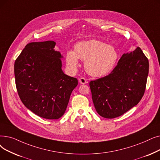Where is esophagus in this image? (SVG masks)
Returning <instances> with one entry per match:
<instances>
[{
	"label": "esophagus",
	"mask_w": 160,
	"mask_h": 160,
	"mask_svg": "<svg viewBox=\"0 0 160 160\" xmlns=\"http://www.w3.org/2000/svg\"><path fill=\"white\" fill-rule=\"evenodd\" d=\"M79 82H80V83L81 84H86V83L88 82L86 79L85 78H83V77L80 78L79 79Z\"/></svg>",
	"instance_id": "1"
}]
</instances>
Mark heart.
Masks as SVG:
<instances>
[{
    "label": "heart",
    "instance_id": "b5f03b06",
    "mask_svg": "<svg viewBox=\"0 0 160 160\" xmlns=\"http://www.w3.org/2000/svg\"><path fill=\"white\" fill-rule=\"evenodd\" d=\"M118 58L116 48L104 42L92 39L82 41L74 46V52L66 54V63L71 70L78 66V59L84 61L86 72L93 76L99 77L109 73Z\"/></svg>",
    "mask_w": 160,
    "mask_h": 160
}]
</instances>
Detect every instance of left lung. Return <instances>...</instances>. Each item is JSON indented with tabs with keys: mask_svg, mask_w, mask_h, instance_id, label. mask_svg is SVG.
<instances>
[{
	"mask_svg": "<svg viewBox=\"0 0 160 160\" xmlns=\"http://www.w3.org/2000/svg\"><path fill=\"white\" fill-rule=\"evenodd\" d=\"M149 70L148 58L139 47L123 53L108 75L89 82L95 110L105 118L126 113L141 100Z\"/></svg>",
	"mask_w": 160,
	"mask_h": 160,
	"instance_id": "obj_1",
	"label": "left lung"
}]
</instances>
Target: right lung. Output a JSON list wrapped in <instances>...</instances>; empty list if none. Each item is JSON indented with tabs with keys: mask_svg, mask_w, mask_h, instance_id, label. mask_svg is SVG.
Wrapping results in <instances>:
<instances>
[{
	"mask_svg": "<svg viewBox=\"0 0 160 160\" xmlns=\"http://www.w3.org/2000/svg\"><path fill=\"white\" fill-rule=\"evenodd\" d=\"M48 40L27 44L16 59L17 91L23 105L36 115L58 120L67 107L78 80L62 71L61 53Z\"/></svg>",
	"mask_w": 160,
	"mask_h": 160,
	"instance_id": "obj_1",
	"label": "right lung"
}]
</instances>
